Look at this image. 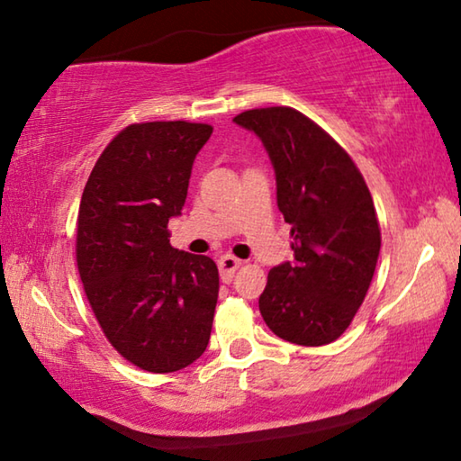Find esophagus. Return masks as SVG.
<instances>
[{
	"mask_svg": "<svg viewBox=\"0 0 461 461\" xmlns=\"http://www.w3.org/2000/svg\"><path fill=\"white\" fill-rule=\"evenodd\" d=\"M217 265H219V270H221L223 281H231L233 273H236V270L242 267V260L236 258V257H231V254H225V257L219 258Z\"/></svg>",
	"mask_w": 461,
	"mask_h": 461,
	"instance_id": "esophagus-1",
	"label": "esophagus"
}]
</instances>
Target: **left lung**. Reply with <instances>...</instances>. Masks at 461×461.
Listing matches in <instances>:
<instances>
[{
    "label": "left lung",
    "mask_w": 461,
    "mask_h": 461,
    "mask_svg": "<svg viewBox=\"0 0 461 461\" xmlns=\"http://www.w3.org/2000/svg\"><path fill=\"white\" fill-rule=\"evenodd\" d=\"M233 122L265 145L295 240L294 260L270 268L262 318L294 345H328L353 322L375 273L382 236L369 188L348 153L295 108H254Z\"/></svg>",
    "instance_id": "obj_1"
}]
</instances>
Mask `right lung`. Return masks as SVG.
Returning <instances> with one entry per match:
<instances>
[{
  "label": "right lung",
  "instance_id": "obj_1",
  "mask_svg": "<svg viewBox=\"0 0 461 461\" xmlns=\"http://www.w3.org/2000/svg\"><path fill=\"white\" fill-rule=\"evenodd\" d=\"M213 127L131 125L102 151L77 215V268L108 342L137 367L172 374L209 345L219 273L209 257L170 246L196 153Z\"/></svg>",
  "mask_w": 461,
  "mask_h": 461
}]
</instances>
